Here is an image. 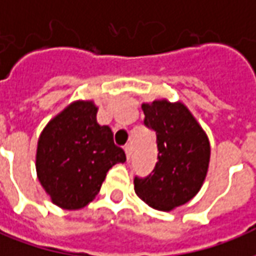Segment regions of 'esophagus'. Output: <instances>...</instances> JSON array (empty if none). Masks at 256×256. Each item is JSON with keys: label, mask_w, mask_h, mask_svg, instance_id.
<instances>
[{"label": "esophagus", "mask_w": 256, "mask_h": 256, "mask_svg": "<svg viewBox=\"0 0 256 256\" xmlns=\"http://www.w3.org/2000/svg\"><path fill=\"white\" fill-rule=\"evenodd\" d=\"M124 154H126V159H130L132 156V145H124Z\"/></svg>", "instance_id": "obj_1"}]
</instances>
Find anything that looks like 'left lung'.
Returning a JSON list of instances; mask_svg holds the SVG:
<instances>
[{"mask_svg": "<svg viewBox=\"0 0 256 256\" xmlns=\"http://www.w3.org/2000/svg\"><path fill=\"white\" fill-rule=\"evenodd\" d=\"M144 123L156 132L158 162L152 174L134 180V192L150 207L172 211L192 200L203 186L210 164V140L181 101L142 102Z\"/></svg>", "mask_w": 256, "mask_h": 256, "instance_id": "8db88e82", "label": "left lung"}]
</instances>
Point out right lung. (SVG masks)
I'll return each instance as SVG.
<instances>
[{"label":"right lung","mask_w":256,"mask_h":256,"mask_svg":"<svg viewBox=\"0 0 256 256\" xmlns=\"http://www.w3.org/2000/svg\"><path fill=\"white\" fill-rule=\"evenodd\" d=\"M93 100H76L48 122L36 154V178L54 206L80 210L100 192L106 172L126 160L108 126L97 123Z\"/></svg>","instance_id":"1"}]
</instances>
